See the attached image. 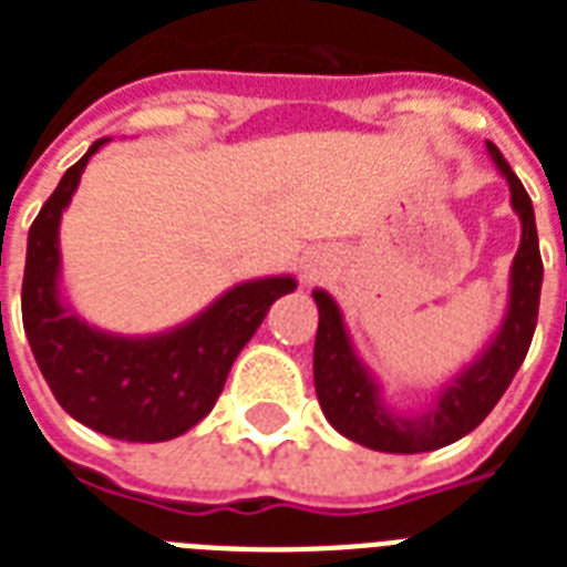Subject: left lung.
Here are the masks:
<instances>
[{
	"instance_id": "8db88e82",
	"label": "left lung",
	"mask_w": 567,
	"mask_h": 567,
	"mask_svg": "<svg viewBox=\"0 0 567 567\" xmlns=\"http://www.w3.org/2000/svg\"><path fill=\"white\" fill-rule=\"evenodd\" d=\"M488 155L509 182L512 208L520 217V247L509 274V306L497 336L456 379L441 388L423 414H396L382 403L377 379L368 373L347 336L344 318L327 291H315L320 323L315 338V391L327 421L344 439L379 453H430L476 430L492 412L529 350L542 297V252L529 194L512 173L501 150L488 141Z\"/></svg>"
}]
</instances>
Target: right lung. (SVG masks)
Segmentation results:
<instances>
[{"instance_id":"obj_1","label":"right lung","mask_w":567,"mask_h":567,"mask_svg":"<svg viewBox=\"0 0 567 567\" xmlns=\"http://www.w3.org/2000/svg\"><path fill=\"white\" fill-rule=\"evenodd\" d=\"M102 137L64 173L29 229L22 327L40 373L66 414L120 441H171L212 412L231 364L291 276L240 282L205 311L162 336L126 338L87 327L61 300L58 226Z\"/></svg>"}]
</instances>
